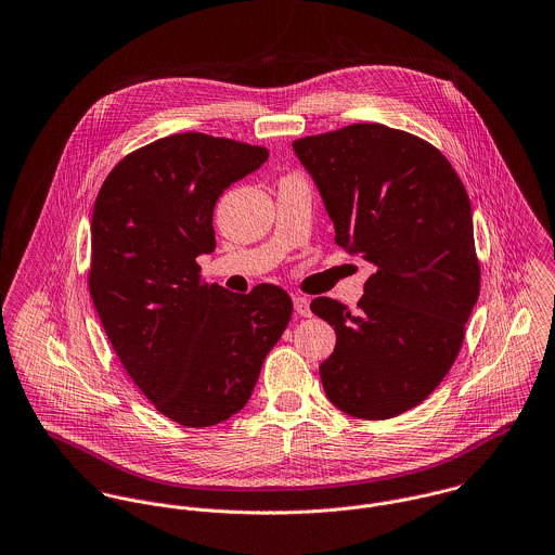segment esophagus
Masks as SVG:
<instances>
[{"instance_id": "esophagus-1", "label": "esophagus", "mask_w": 555, "mask_h": 555, "mask_svg": "<svg viewBox=\"0 0 555 555\" xmlns=\"http://www.w3.org/2000/svg\"><path fill=\"white\" fill-rule=\"evenodd\" d=\"M293 302H295V313L299 315V318H309V301L305 299V297H293Z\"/></svg>"}]
</instances>
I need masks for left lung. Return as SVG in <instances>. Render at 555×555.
Here are the masks:
<instances>
[{
    "label": "left lung",
    "mask_w": 555,
    "mask_h": 555,
    "mask_svg": "<svg viewBox=\"0 0 555 555\" xmlns=\"http://www.w3.org/2000/svg\"><path fill=\"white\" fill-rule=\"evenodd\" d=\"M293 149L335 242L375 267L356 311L328 297L311 301L337 333L320 364L324 392L353 417H395L443 382L479 297L466 189L433 144L377 122L301 138Z\"/></svg>",
    "instance_id": "left-lung-1"
}]
</instances>
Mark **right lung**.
<instances>
[{"instance_id":"obj_1","label":"right lung","mask_w":555,"mask_h":555,"mask_svg":"<svg viewBox=\"0 0 555 555\" xmlns=\"http://www.w3.org/2000/svg\"><path fill=\"white\" fill-rule=\"evenodd\" d=\"M269 152L176 133L127 154L93 207L89 291L129 377L163 415L203 428L244 409L293 301L273 284L235 295L205 284L211 216L233 182Z\"/></svg>"}]
</instances>
